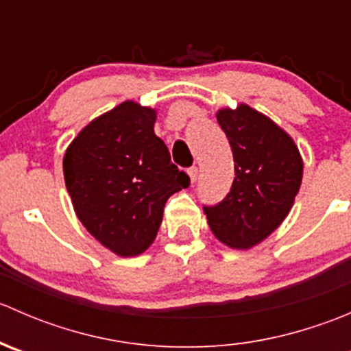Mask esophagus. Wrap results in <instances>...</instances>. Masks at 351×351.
<instances>
[{
    "label": "esophagus",
    "instance_id": "34e87169",
    "mask_svg": "<svg viewBox=\"0 0 351 351\" xmlns=\"http://www.w3.org/2000/svg\"><path fill=\"white\" fill-rule=\"evenodd\" d=\"M189 176H190V182H192V183L197 182V176H198L197 166H192V168H189Z\"/></svg>",
    "mask_w": 351,
    "mask_h": 351
}]
</instances>
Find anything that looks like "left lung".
Returning a JSON list of instances; mask_svg holds the SVG:
<instances>
[{
  "instance_id": "1",
  "label": "left lung",
  "mask_w": 351,
  "mask_h": 351,
  "mask_svg": "<svg viewBox=\"0 0 351 351\" xmlns=\"http://www.w3.org/2000/svg\"><path fill=\"white\" fill-rule=\"evenodd\" d=\"M217 122L231 144L236 176L224 200L204 212L219 241L246 250L284 222L302 182V158L285 130L247 105L219 110Z\"/></svg>"
}]
</instances>
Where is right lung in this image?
Listing matches in <instances>:
<instances>
[{
  "label": "right lung",
  "instance_id": "add662e5",
  "mask_svg": "<svg viewBox=\"0 0 351 351\" xmlns=\"http://www.w3.org/2000/svg\"><path fill=\"white\" fill-rule=\"evenodd\" d=\"M154 122L156 110L123 101L88 123L62 161L77 219L119 256L144 253L166 200L190 185L154 134Z\"/></svg>",
  "mask_w": 351,
  "mask_h": 351
}]
</instances>
